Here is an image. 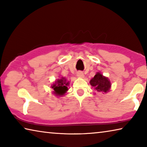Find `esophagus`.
<instances>
[{"label":"esophagus","mask_w":147,"mask_h":147,"mask_svg":"<svg viewBox=\"0 0 147 147\" xmlns=\"http://www.w3.org/2000/svg\"><path fill=\"white\" fill-rule=\"evenodd\" d=\"M76 76H77V77H78V78H84V74L82 73V72L79 71V72H78V73H77Z\"/></svg>","instance_id":"34e87169"}]
</instances>
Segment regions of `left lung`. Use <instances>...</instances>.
<instances>
[{
	"label": "left lung",
	"mask_w": 147,
	"mask_h": 147,
	"mask_svg": "<svg viewBox=\"0 0 147 147\" xmlns=\"http://www.w3.org/2000/svg\"><path fill=\"white\" fill-rule=\"evenodd\" d=\"M92 88H93L96 92H102V93H108L111 89V84L108 77L103 76L100 72H97L93 78L91 79L90 82Z\"/></svg>",
	"instance_id": "obj_1"
}]
</instances>
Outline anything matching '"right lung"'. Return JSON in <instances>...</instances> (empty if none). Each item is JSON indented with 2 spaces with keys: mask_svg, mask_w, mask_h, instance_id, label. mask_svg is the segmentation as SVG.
Here are the masks:
<instances>
[{
  "mask_svg": "<svg viewBox=\"0 0 147 147\" xmlns=\"http://www.w3.org/2000/svg\"><path fill=\"white\" fill-rule=\"evenodd\" d=\"M69 85V82H67L65 77H60L59 79L52 84L51 88L54 89L53 94L57 96H61L64 95L68 90L67 86Z\"/></svg>",
  "mask_w": 147,
  "mask_h": 147,
  "instance_id": "1",
  "label": "right lung"
}]
</instances>
